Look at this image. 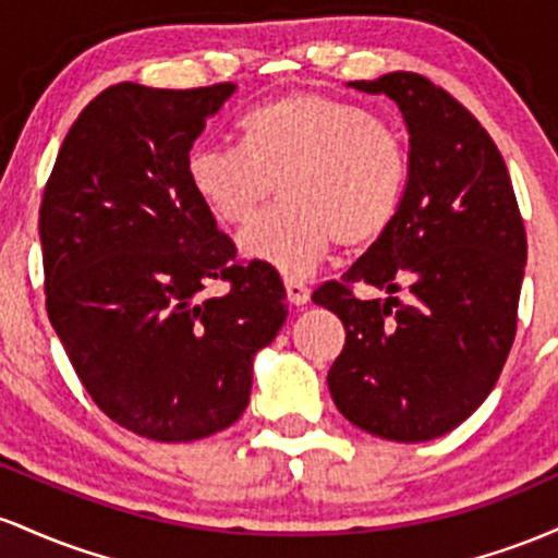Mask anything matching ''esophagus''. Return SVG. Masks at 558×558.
Instances as JSON below:
<instances>
[{
  "label": "esophagus",
  "instance_id": "34e87169",
  "mask_svg": "<svg viewBox=\"0 0 558 558\" xmlns=\"http://www.w3.org/2000/svg\"><path fill=\"white\" fill-rule=\"evenodd\" d=\"M284 290H287V298H290L292 305H305L311 300V287L305 284L303 279L287 277L284 279Z\"/></svg>",
  "mask_w": 558,
  "mask_h": 558
}]
</instances>
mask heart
Wrapping results in <instances>:
<instances>
[{"label":"heart","instance_id":"b5f03b06","mask_svg":"<svg viewBox=\"0 0 558 558\" xmlns=\"http://www.w3.org/2000/svg\"><path fill=\"white\" fill-rule=\"evenodd\" d=\"M234 144H197L186 179L223 227H242L279 184L284 203L240 234L242 253L308 274L335 242L366 247L403 208L411 158L403 134L361 105L287 94L247 110Z\"/></svg>","mask_w":558,"mask_h":558}]
</instances>
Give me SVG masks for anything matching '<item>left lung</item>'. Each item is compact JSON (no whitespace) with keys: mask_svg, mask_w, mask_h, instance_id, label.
<instances>
[{"mask_svg":"<svg viewBox=\"0 0 558 558\" xmlns=\"http://www.w3.org/2000/svg\"><path fill=\"white\" fill-rule=\"evenodd\" d=\"M350 86L403 112L411 179L390 231L313 292L345 324L329 392L372 435L435 440L480 409L509 359L527 236L496 142L459 99L405 71ZM359 280L391 298L359 301Z\"/></svg>","mask_w":558,"mask_h":558,"instance_id":"8db88e82","label":"left lung"}]
</instances>
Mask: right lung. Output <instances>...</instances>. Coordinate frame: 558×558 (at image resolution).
<instances>
[{"instance_id":"obj_1","label":"right lung","mask_w":558,"mask_h":558,"mask_svg":"<svg viewBox=\"0 0 558 558\" xmlns=\"http://www.w3.org/2000/svg\"><path fill=\"white\" fill-rule=\"evenodd\" d=\"M234 89L110 86L81 110L44 190L49 322L94 403L147 440L231 427L255 353L287 318L281 281L236 260L186 179L192 144ZM213 280L230 290L205 296Z\"/></svg>"}]
</instances>
